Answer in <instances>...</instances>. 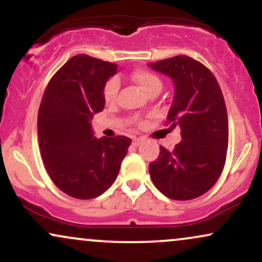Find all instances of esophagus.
Here are the masks:
<instances>
[{
  "mask_svg": "<svg viewBox=\"0 0 262 262\" xmlns=\"http://www.w3.org/2000/svg\"><path fill=\"white\" fill-rule=\"evenodd\" d=\"M141 141H143V138H134V139H133V145L134 146H138L141 143Z\"/></svg>",
  "mask_w": 262,
  "mask_h": 262,
  "instance_id": "obj_1",
  "label": "esophagus"
}]
</instances>
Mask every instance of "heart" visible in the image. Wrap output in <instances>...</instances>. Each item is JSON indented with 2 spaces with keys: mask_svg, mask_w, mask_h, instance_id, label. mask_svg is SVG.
<instances>
[{
  "mask_svg": "<svg viewBox=\"0 0 262 262\" xmlns=\"http://www.w3.org/2000/svg\"><path fill=\"white\" fill-rule=\"evenodd\" d=\"M130 79L135 83H138L148 95L159 92L161 90L162 82L160 77L152 73V71L145 70V69H137V70H134L130 74ZM118 90L119 81L117 77H111V79L106 81L103 90H102V95H103V100L106 101V103H113L116 101Z\"/></svg>",
  "mask_w": 262,
  "mask_h": 262,
  "instance_id": "heart-1",
  "label": "heart"
}]
</instances>
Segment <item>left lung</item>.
I'll return each mask as SVG.
<instances>
[{"label":"left lung","instance_id":"left-lung-1","mask_svg":"<svg viewBox=\"0 0 262 262\" xmlns=\"http://www.w3.org/2000/svg\"><path fill=\"white\" fill-rule=\"evenodd\" d=\"M175 83L166 125H180L181 138L172 151L160 146L149 165L155 187L171 200L188 201L209 191L227 159L228 113L214 75L202 62L179 55L149 64Z\"/></svg>","mask_w":262,"mask_h":262}]
</instances>
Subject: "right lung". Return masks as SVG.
<instances>
[{"label":"right lung","instance_id":"add662e5","mask_svg":"<svg viewBox=\"0 0 262 262\" xmlns=\"http://www.w3.org/2000/svg\"><path fill=\"white\" fill-rule=\"evenodd\" d=\"M114 62L81 55L69 59L50 79L38 112L45 170L59 189L79 200L107 191L118 176L132 140L93 137L90 121L103 111L102 90L117 73Z\"/></svg>","mask_w":262,"mask_h":262}]
</instances>
